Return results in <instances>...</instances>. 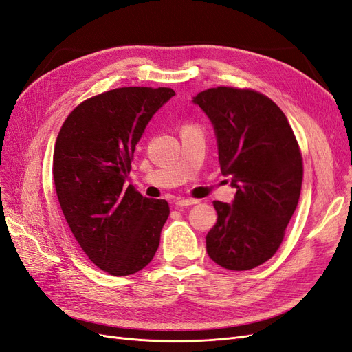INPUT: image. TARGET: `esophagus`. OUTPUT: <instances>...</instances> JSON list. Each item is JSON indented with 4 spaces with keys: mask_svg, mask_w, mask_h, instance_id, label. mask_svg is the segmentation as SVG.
I'll return each instance as SVG.
<instances>
[{
    "mask_svg": "<svg viewBox=\"0 0 352 352\" xmlns=\"http://www.w3.org/2000/svg\"><path fill=\"white\" fill-rule=\"evenodd\" d=\"M175 204L177 207H188V206H194L198 204V199H192V198H177L175 201Z\"/></svg>",
    "mask_w": 352,
    "mask_h": 352,
    "instance_id": "esophagus-1",
    "label": "esophagus"
}]
</instances>
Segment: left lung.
Returning a JSON list of instances; mask_svg holds the SVG:
<instances>
[{
  "label": "left lung",
  "instance_id": "8db88e82",
  "mask_svg": "<svg viewBox=\"0 0 352 352\" xmlns=\"http://www.w3.org/2000/svg\"><path fill=\"white\" fill-rule=\"evenodd\" d=\"M194 102L214 126L219 163L232 177V204L214 201L217 223L207 233L208 257L228 270H250L270 260L298 206L302 155L283 111L250 88L217 87Z\"/></svg>",
  "mask_w": 352,
  "mask_h": 352
}]
</instances>
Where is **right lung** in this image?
Wrapping results in <instances>:
<instances>
[{
  "instance_id": "obj_1",
  "label": "right lung",
  "mask_w": 352,
  "mask_h": 352,
  "mask_svg": "<svg viewBox=\"0 0 352 352\" xmlns=\"http://www.w3.org/2000/svg\"><path fill=\"white\" fill-rule=\"evenodd\" d=\"M172 88H116L85 100L58 132L52 177L63 214L88 258L113 276L154 258L170 214L166 199L142 197L126 179L135 146Z\"/></svg>"
}]
</instances>
